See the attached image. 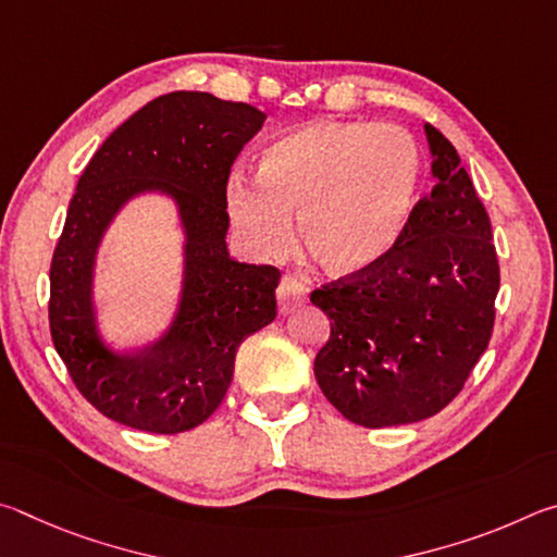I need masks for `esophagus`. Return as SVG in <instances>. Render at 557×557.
Instances as JSON below:
<instances>
[{
  "label": "esophagus",
  "mask_w": 557,
  "mask_h": 557,
  "mask_svg": "<svg viewBox=\"0 0 557 557\" xmlns=\"http://www.w3.org/2000/svg\"><path fill=\"white\" fill-rule=\"evenodd\" d=\"M308 298V288L300 284V281L296 276H290V273H286L284 278H281V284L276 288V300H278V313H290L296 306L304 304V300Z\"/></svg>",
  "instance_id": "34e87169"
}]
</instances>
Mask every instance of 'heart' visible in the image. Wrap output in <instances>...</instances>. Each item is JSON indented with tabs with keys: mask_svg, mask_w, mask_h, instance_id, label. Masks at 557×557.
Wrapping results in <instances>:
<instances>
[{
	"mask_svg": "<svg viewBox=\"0 0 557 557\" xmlns=\"http://www.w3.org/2000/svg\"><path fill=\"white\" fill-rule=\"evenodd\" d=\"M423 156L398 126L318 122L273 139L259 181L234 175L227 210L234 230L259 253L290 244V212L313 259L335 276H359L388 259L413 220Z\"/></svg>",
	"mask_w": 557,
	"mask_h": 557,
	"instance_id": "b5f03b06",
	"label": "heart"
}]
</instances>
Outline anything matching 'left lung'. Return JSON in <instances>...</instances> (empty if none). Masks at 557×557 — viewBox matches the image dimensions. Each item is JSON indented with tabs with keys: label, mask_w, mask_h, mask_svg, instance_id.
<instances>
[{
	"label": "left lung",
	"mask_w": 557,
	"mask_h": 557,
	"mask_svg": "<svg viewBox=\"0 0 557 557\" xmlns=\"http://www.w3.org/2000/svg\"><path fill=\"white\" fill-rule=\"evenodd\" d=\"M435 185L376 269L310 294L330 318L315 379L347 421L418 423L462 392L494 330L492 222L455 146L425 124Z\"/></svg>",
	"instance_id": "left-lung-1"
}]
</instances>
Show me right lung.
<instances>
[{"mask_svg": "<svg viewBox=\"0 0 557 557\" xmlns=\"http://www.w3.org/2000/svg\"><path fill=\"white\" fill-rule=\"evenodd\" d=\"M267 114L210 92H169L107 136L77 181L51 261L48 323L55 352L87 401L146 433L190 431L227 394L244 337L276 318V267L230 259L232 163ZM144 189L169 191L186 230L180 315L159 344L114 356L96 335L94 253L121 205Z\"/></svg>", "mask_w": 557, "mask_h": 557, "instance_id": "add662e5", "label": "right lung"}]
</instances>
